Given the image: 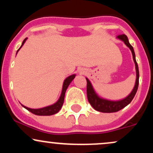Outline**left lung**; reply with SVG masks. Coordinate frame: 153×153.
<instances>
[{
	"mask_svg": "<svg viewBox=\"0 0 153 153\" xmlns=\"http://www.w3.org/2000/svg\"><path fill=\"white\" fill-rule=\"evenodd\" d=\"M117 39L121 40L126 45V46L129 47V50H131V54H132L133 60H134L135 65V70H136V80H135L134 86L133 88L132 91L127 97L124 99L118 100V101H112V100H108L101 96H99V94L96 92L95 89L93 87L92 84L88 78H86L87 80V97L88 102L92 106L95 110L98 111L103 112V113H113V112H117L118 111L122 109L124 107L127 106L129 104L132 99H134L135 94H136L139 85V68L138 65L137 63L136 59H135V53L134 49L131 45L129 44V40H128L127 36L126 35L122 34L117 36Z\"/></svg>",
	"mask_w": 153,
	"mask_h": 153,
	"instance_id": "1",
	"label": "left lung"
}]
</instances>
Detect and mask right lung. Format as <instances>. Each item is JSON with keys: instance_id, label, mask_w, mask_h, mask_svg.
<instances>
[{"instance_id": "right-lung-1", "label": "right lung", "mask_w": 153, "mask_h": 153, "mask_svg": "<svg viewBox=\"0 0 153 153\" xmlns=\"http://www.w3.org/2000/svg\"><path fill=\"white\" fill-rule=\"evenodd\" d=\"M27 40V38H26L23 41V42L22 44V46L20 47V48L17 50L16 54L18 53V52L20 50L21 48L23 47V45H24V43L26 42V41ZM75 74H73L70 76L67 77V78L65 79L64 82H63L62 84V91H61V94L60 96H59V99L56 101L55 103H53V104L50 105V106H47L45 107H43V108H29V107H26L24 105H22V106L24 108H25L26 109H27L28 111L31 112L32 114H34L35 115H38V116H50V115H53L57 114V112H59V111L62 108L63 103H64V99H65V92L67 88H68L69 85L71 84V82L73 81V80L75 78Z\"/></svg>"}]
</instances>
